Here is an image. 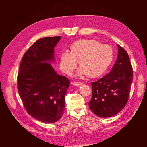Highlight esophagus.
Returning a JSON list of instances; mask_svg holds the SVG:
<instances>
[{
  "instance_id": "obj_1",
  "label": "esophagus",
  "mask_w": 147,
  "mask_h": 147,
  "mask_svg": "<svg viewBox=\"0 0 147 147\" xmlns=\"http://www.w3.org/2000/svg\"><path fill=\"white\" fill-rule=\"evenodd\" d=\"M82 84V83L81 82H73V85L75 86H81Z\"/></svg>"
}]
</instances>
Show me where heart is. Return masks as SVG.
I'll return each instance as SVG.
<instances>
[{
    "instance_id": "obj_1",
    "label": "heart",
    "mask_w": 147,
    "mask_h": 147,
    "mask_svg": "<svg viewBox=\"0 0 147 147\" xmlns=\"http://www.w3.org/2000/svg\"><path fill=\"white\" fill-rule=\"evenodd\" d=\"M70 49V52H63L60 57V69L67 74L77 67L79 62V75L98 77L107 70L113 60L112 48L108 45H102L95 40H77Z\"/></svg>"
}]
</instances>
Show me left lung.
Segmentation results:
<instances>
[{"instance_id": "obj_1", "label": "left lung", "mask_w": 147, "mask_h": 147, "mask_svg": "<svg viewBox=\"0 0 147 147\" xmlns=\"http://www.w3.org/2000/svg\"><path fill=\"white\" fill-rule=\"evenodd\" d=\"M118 46V56L111 71L98 81L92 82L91 111L100 117L113 116L126 105L133 81V67L129 55Z\"/></svg>"}]
</instances>
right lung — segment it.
<instances>
[{
	"label": "right lung",
	"mask_w": 147,
	"mask_h": 147,
	"mask_svg": "<svg viewBox=\"0 0 147 147\" xmlns=\"http://www.w3.org/2000/svg\"><path fill=\"white\" fill-rule=\"evenodd\" d=\"M60 36L37 40L26 51L17 76L19 95L27 113L38 120L52 123L65 111L70 80L58 75L47 63L54 60V48Z\"/></svg>",
	"instance_id": "add662e5"
}]
</instances>
